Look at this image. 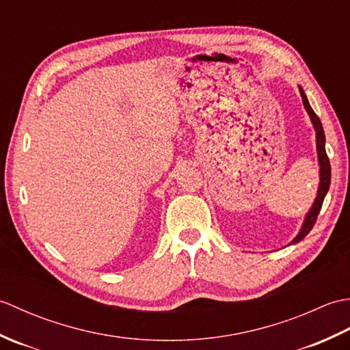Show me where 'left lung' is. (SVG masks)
Masks as SVG:
<instances>
[{
	"mask_svg": "<svg viewBox=\"0 0 350 350\" xmlns=\"http://www.w3.org/2000/svg\"><path fill=\"white\" fill-rule=\"evenodd\" d=\"M299 92L302 96V102H304V107H306L307 113L311 117V122L314 124V129H316V138H317V154H319V163H321V185H319V191H317V197H316V202L311 207V211L308 212V215L306 217V221H304V226L301 228L299 234L295 237L292 243H296L302 241L304 237H306L310 232L311 228L314 227L316 224V219H317V215L322 209V204H323V200L326 192L329 189V185H331V163H329V158L328 154H326L325 150V132L322 128V123H321V118L316 116V113L313 111V108L310 107L308 99L306 93H304L302 88L299 87Z\"/></svg>",
	"mask_w": 350,
	"mask_h": 350,
	"instance_id": "1",
	"label": "left lung"
}]
</instances>
